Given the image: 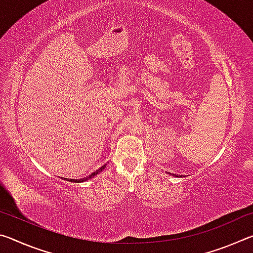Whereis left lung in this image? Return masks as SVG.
Returning <instances> with one entry per match:
<instances>
[{
	"label": "left lung",
	"instance_id": "8db88e82",
	"mask_svg": "<svg viewBox=\"0 0 253 253\" xmlns=\"http://www.w3.org/2000/svg\"><path fill=\"white\" fill-rule=\"evenodd\" d=\"M170 174V173H169ZM173 175V176H175V177H177V175H175V174H172ZM181 176H182V175H181Z\"/></svg>",
	"mask_w": 253,
	"mask_h": 253
}]
</instances>
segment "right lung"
<instances>
[{"label": "right lung", "instance_id": "right-lung-1", "mask_svg": "<svg viewBox=\"0 0 253 253\" xmlns=\"http://www.w3.org/2000/svg\"><path fill=\"white\" fill-rule=\"evenodd\" d=\"M106 165L107 164H105V165H102L100 169H98L97 170H95V172L93 173H91L90 175H89V176H87V177H84V178H79V179H74V178H66L65 181H68V182H74V183H83V182H85V181H88V179H90V178H92V177H95L97 174H99L100 172H102V170H104L105 169H106Z\"/></svg>", "mask_w": 253, "mask_h": 253}]
</instances>
